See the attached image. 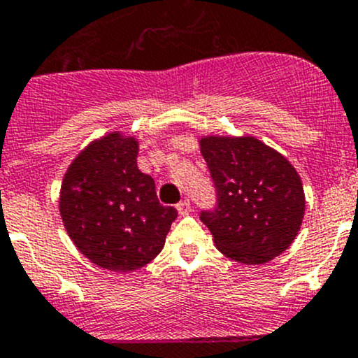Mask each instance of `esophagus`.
<instances>
[{
	"label": "esophagus",
	"instance_id": "1",
	"mask_svg": "<svg viewBox=\"0 0 358 358\" xmlns=\"http://www.w3.org/2000/svg\"><path fill=\"white\" fill-rule=\"evenodd\" d=\"M176 209H178V213L182 216H185V215H189L190 211H192V206H190V201H180L178 204H176Z\"/></svg>",
	"mask_w": 358,
	"mask_h": 358
}]
</instances>
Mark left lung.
I'll return each instance as SVG.
<instances>
[{
    "label": "left lung",
    "instance_id": "8db88e82",
    "mask_svg": "<svg viewBox=\"0 0 358 358\" xmlns=\"http://www.w3.org/2000/svg\"><path fill=\"white\" fill-rule=\"evenodd\" d=\"M201 152L216 189V206L201 211L216 248L230 259L262 265L294 241L305 194L296 169L255 136H206Z\"/></svg>",
    "mask_w": 358,
    "mask_h": 358
}]
</instances>
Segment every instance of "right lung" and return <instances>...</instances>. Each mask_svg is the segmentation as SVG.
<instances>
[{
  "instance_id": "right-lung-1",
  "label": "right lung",
  "mask_w": 358,
  "mask_h": 358,
  "mask_svg": "<svg viewBox=\"0 0 358 358\" xmlns=\"http://www.w3.org/2000/svg\"><path fill=\"white\" fill-rule=\"evenodd\" d=\"M138 142L119 131L90 143L69 166L60 215L76 248L112 272H133L164 248L178 211L162 206L156 183L136 166Z\"/></svg>"
}]
</instances>
